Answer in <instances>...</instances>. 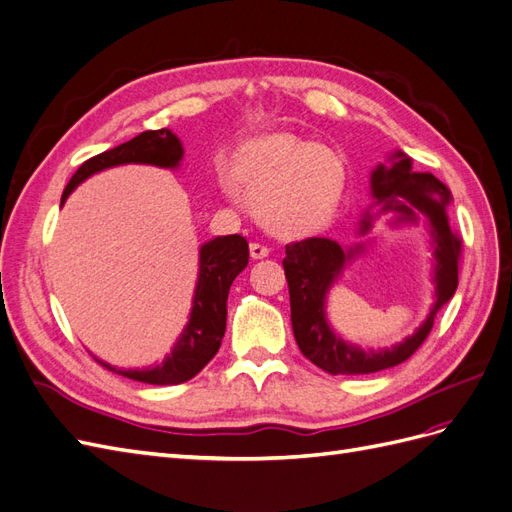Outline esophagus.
<instances>
[{
    "label": "esophagus",
    "instance_id": "1",
    "mask_svg": "<svg viewBox=\"0 0 512 512\" xmlns=\"http://www.w3.org/2000/svg\"><path fill=\"white\" fill-rule=\"evenodd\" d=\"M269 247L262 245V243H250V256L254 260H260V258H267L269 256Z\"/></svg>",
    "mask_w": 512,
    "mask_h": 512
}]
</instances>
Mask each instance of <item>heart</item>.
Listing matches in <instances>:
<instances>
[{
	"instance_id": "obj_1",
	"label": "heart",
	"mask_w": 512,
	"mask_h": 512,
	"mask_svg": "<svg viewBox=\"0 0 512 512\" xmlns=\"http://www.w3.org/2000/svg\"><path fill=\"white\" fill-rule=\"evenodd\" d=\"M232 173L252 198L262 224L284 237H303L327 226L348 181L342 153L292 132H269L247 141Z\"/></svg>"
}]
</instances>
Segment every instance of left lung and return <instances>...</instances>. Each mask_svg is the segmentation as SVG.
<instances>
[{
  "label": "left lung",
  "instance_id": "8db88e82",
  "mask_svg": "<svg viewBox=\"0 0 512 512\" xmlns=\"http://www.w3.org/2000/svg\"><path fill=\"white\" fill-rule=\"evenodd\" d=\"M371 190L384 211H397L401 222H416L418 213L427 215L436 241V305L429 318L412 337L393 350L363 352L348 346L339 339L324 318V297L335 277L342 273L344 265L356 250H342V245L309 237L286 245V258L282 260L288 292H290V320L294 339L305 359L316 367L329 371L333 376H356L374 374L408 361L410 356L423 346L429 331L433 329L436 314L444 303L453 297L459 284V262L463 241L457 232L448 226L446 205L451 192L446 185L431 173H412V160L404 151H397L389 164H380L371 173ZM369 228V215L361 224L365 232Z\"/></svg>",
  "mask_w": 512,
  "mask_h": 512
}]
</instances>
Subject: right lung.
Instances as JSON below:
<instances>
[{"instance_id": "right-lung-1", "label": "right lung", "mask_w": 512, "mask_h": 512, "mask_svg": "<svg viewBox=\"0 0 512 512\" xmlns=\"http://www.w3.org/2000/svg\"><path fill=\"white\" fill-rule=\"evenodd\" d=\"M183 147L179 138L162 128L147 130L134 136L132 141L115 149H108L89 158L68 181L61 205L66 203L68 194L98 170L119 166V164H156L164 168H175L181 162ZM250 260V245L241 235L215 237L200 247V273L194 292V305L188 327L183 329L179 342L175 344L162 365L143 371H121L98 361L102 367L115 371L126 378L147 382V384H181L192 380L203 369L215 352L220 350L226 331V299L235 277L247 267Z\"/></svg>"}]
</instances>
